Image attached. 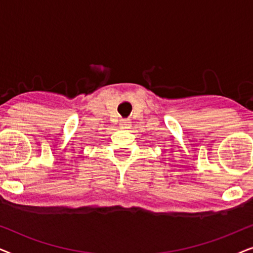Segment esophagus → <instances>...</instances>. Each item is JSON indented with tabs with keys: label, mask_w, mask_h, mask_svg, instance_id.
Returning <instances> with one entry per match:
<instances>
[{
	"label": "esophagus",
	"mask_w": 253,
	"mask_h": 253,
	"mask_svg": "<svg viewBox=\"0 0 253 253\" xmlns=\"http://www.w3.org/2000/svg\"><path fill=\"white\" fill-rule=\"evenodd\" d=\"M130 126H131V122L129 120H122L120 122V127L122 130H127V129H130Z\"/></svg>",
	"instance_id": "obj_1"
}]
</instances>
